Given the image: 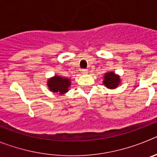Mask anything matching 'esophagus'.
<instances>
[{
	"instance_id": "1",
	"label": "esophagus",
	"mask_w": 157,
	"mask_h": 157,
	"mask_svg": "<svg viewBox=\"0 0 157 157\" xmlns=\"http://www.w3.org/2000/svg\"><path fill=\"white\" fill-rule=\"evenodd\" d=\"M81 73L82 75H86L87 73H88V71H87L86 69H82V70L81 71Z\"/></svg>"
}]
</instances>
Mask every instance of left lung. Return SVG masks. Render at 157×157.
Here are the masks:
<instances>
[{
    "instance_id": "left-lung-1",
    "label": "left lung",
    "mask_w": 157,
    "mask_h": 157,
    "mask_svg": "<svg viewBox=\"0 0 157 157\" xmlns=\"http://www.w3.org/2000/svg\"><path fill=\"white\" fill-rule=\"evenodd\" d=\"M120 83H121L120 76L116 74L114 71L106 72L104 75L103 84L108 89L114 90L120 86Z\"/></svg>"
}]
</instances>
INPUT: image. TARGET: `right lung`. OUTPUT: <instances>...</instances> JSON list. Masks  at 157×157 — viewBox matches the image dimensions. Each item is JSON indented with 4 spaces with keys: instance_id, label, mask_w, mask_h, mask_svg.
<instances>
[{
    "instance_id": "1",
    "label": "right lung",
    "mask_w": 157,
    "mask_h": 157,
    "mask_svg": "<svg viewBox=\"0 0 157 157\" xmlns=\"http://www.w3.org/2000/svg\"><path fill=\"white\" fill-rule=\"evenodd\" d=\"M71 83V79L68 78L55 75L53 77L48 78L47 81V86L48 90L52 92L56 93L59 95H63L67 92H68Z\"/></svg>"
}]
</instances>
